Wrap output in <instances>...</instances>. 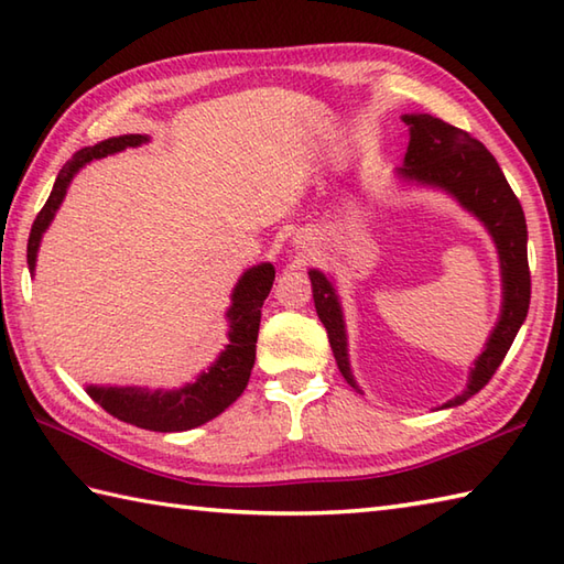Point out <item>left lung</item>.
<instances>
[{
    "instance_id": "obj_1",
    "label": "left lung",
    "mask_w": 564,
    "mask_h": 564,
    "mask_svg": "<svg viewBox=\"0 0 564 564\" xmlns=\"http://www.w3.org/2000/svg\"><path fill=\"white\" fill-rule=\"evenodd\" d=\"M402 121L410 126V148L404 154V166H400V176L406 182L448 191L463 208L485 223L499 251L505 303H501L499 322L489 334L485 351L477 356L475 368L470 370L467 388L443 404L458 406L492 380L513 339H517L525 315H529L531 271L529 251H525L529 230H525L523 208L517 194L511 191L492 152L480 140L429 113L402 116ZM310 281H313L317 317L327 329L337 366L346 382L356 388L349 368V354H346V329L339 297L322 271H310Z\"/></svg>"
}]
</instances>
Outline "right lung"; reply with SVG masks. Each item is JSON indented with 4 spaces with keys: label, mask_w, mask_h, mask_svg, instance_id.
<instances>
[{
    "label": "right lung",
    "mask_w": 564,
    "mask_h": 564,
    "mask_svg": "<svg viewBox=\"0 0 564 564\" xmlns=\"http://www.w3.org/2000/svg\"><path fill=\"white\" fill-rule=\"evenodd\" d=\"M148 142L145 135H118L99 142L94 148L79 150L63 170H59L55 186L47 196L45 206L35 215L31 235H29V269H35V254H39L41 237L53 223L55 210L63 203L67 186L84 164L91 160H101L106 154L121 152L126 148H138ZM275 279V269L271 263H259L245 271L242 279L237 281L232 291V305L227 310L230 319V332H227V344L215 358V364L203 370V373L178 390H148V388H97L89 386V398L101 404L106 412L113 414L121 422H128L140 429L150 431H188L210 422L213 416L225 412L239 394L245 392L251 368L257 358V337L261 322V305L271 293Z\"/></svg>",
    "instance_id": "obj_1"
}]
</instances>
